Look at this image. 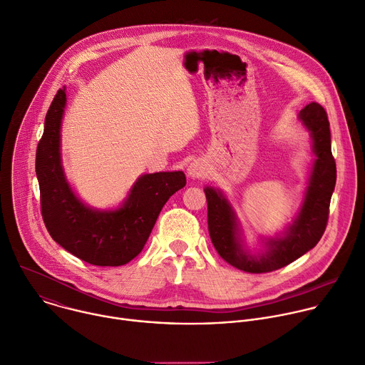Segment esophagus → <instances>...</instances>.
<instances>
[{
    "label": "esophagus",
    "mask_w": 365,
    "mask_h": 365,
    "mask_svg": "<svg viewBox=\"0 0 365 365\" xmlns=\"http://www.w3.org/2000/svg\"><path fill=\"white\" fill-rule=\"evenodd\" d=\"M207 173H208V167H207V164H205L204 161H201V160L192 161V163L188 165V168H187V175H188L191 180H198V178L207 175Z\"/></svg>",
    "instance_id": "1"
}]
</instances>
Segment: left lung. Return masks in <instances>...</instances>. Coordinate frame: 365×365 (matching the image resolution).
<instances>
[{"label":"left lung","instance_id":"obj_1","mask_svg":"<svg viewBox=\"0 0 365 365\" xmlns=\"http://www.w3.org/2000/svg\"><path fill=\"white\" fill-rule=\"evenodd\" d=\"M298 118L311 135L315 155L302 204L292 223L282 233L274 237H260L262 247L257 252L252 253L246 247L240 220L225 192L210 185L204 188L211 242L218 255L243 272L266 273L284 267L314 249L325 232L336 181L329 122L325 109L317 102L307 105Z\"/></svg>","mask_w":365,"mask_h":365}]
</instances>
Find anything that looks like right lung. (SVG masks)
Listing matches in <instances>:
<instances>
[{
  "label": "right lung",
  "instance_id": "obj_1",
  "mask_svg": "<svg viewBox=\"0 0 365 365\" xmlns=\"http://www.w3.org/2000/svg\"><path fill=\"white\" fill-rule=\"evenodd\" d=\"M66 86L54 96L36 154V174L44 225L56 243L95 266H122L147 243L168 198L185 185L182 171L138 177L120 205L89 207L66 178L61 163V120Z\"/></svg>",
  "mask_w": 365,
  "mask_h": 365
}]
</instances>
